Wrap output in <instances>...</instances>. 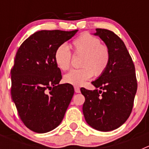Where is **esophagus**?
<instances>
[{
    "mask_svg": "<svg viewBox=\"0 0 149 149\" xmlns=\"http://www.w3.org/2000/svg\"><path fill=\"white\" fill-rule=\"evenodd\" d=\"M74 92L76 93H81V89H80L78 86H74Z\"/></svg>",
    "mask_w": 149,
    "mask_h": 149,
    "instance_id": "obj_1",
    "label": "esophagus"
}]
</instances>
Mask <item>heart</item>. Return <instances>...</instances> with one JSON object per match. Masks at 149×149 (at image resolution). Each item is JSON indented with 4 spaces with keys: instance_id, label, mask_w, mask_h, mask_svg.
I'll return each instance as SVG.
<instances>
[{
    "instance_id": "obj_1",
    "label": "heart",
    "mask_w": 149,
    "mask_h": 149,
    "mask_svg": "<svg viewBox=\"0 0 149 149\" xmlns=\"http://www.w3.org/2000/svg\"><path fill=\"white\" fill-rule=\"evenodd\" d=\"M74 54L82 55L79 69H72L64 76V81L74 86H82L95 75L99 76L106 71L110 61L108 47L101 44L99 39L89 33H84L72 42ZM72 54L65 45H60L54 53L56 65L65 71L71 65Z\"/></svg>"
}]
</instances>
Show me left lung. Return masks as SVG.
Instances as JSON below:
<instances>
[{
	"label": "left lung",
	"instance_id": "obj_1",
	"mask_svg": "<svg viewBox=\"0 0 149 149\" xmlns=\"http://www.w3.org/2000/svg\"><path fill=\"white\" fill-rule=\"evenodd\" d=\"M94 35L108 47L110 61L106 71L92 82L96 89H81L85 97L83 113L93 128L113 131L126 122L132 111L137 89L135 67L125 43L113 32L98 28Z\"/></svg>",
	"mask_w": 149,
	"mask_h": 149
}]
</instances>
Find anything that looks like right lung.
Listing matches in <instances>:
<instances>
[{
    "label": "right lung",
    "mask_w": 149,
    "mask_h": 149,
    "mask_svg": "<svg viewBox=\"0 0 149 149\" xmlns=\"http://www.w3.org/2000/svg\"><path fill=\"white\" fill-rule=\"evenodd\" d=\"M77 31H37L17 51L11 70L12 98L23 123L34 132L43 134L56 128L70 104L74 87L59 84L61 71L54 53Z\"/></svg>",
    "instance_id": "add662e5"
}]
</instances>
